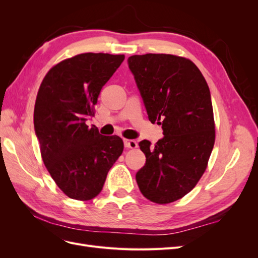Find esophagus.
I'll use <instances>...</instances> for the list:
<instances>
[{
  "label": "esophagus",
  "instance_id": "34e87169",
  "mask_svg": "<svg viewBox=\"0 0 258 258\" xmlns=\"http://www.w3.org/2000/svg\"><path fill=\"white\" fill-rule=\"evenodd\" d=\"M123 143H124V147L127 148H137L138 147V143L135 140H123Z\"/></svg>",
  "mask_w": 258,
  "mask_h": 258
}]
</instances>
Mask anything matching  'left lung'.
<instances>
[{
    "mask_svg": "<svg viewBox=\"0 0 258 258\" xmlns=\"http://www.w3.org/2000/svg\"><path fill=\"white\" fill-rule=\"evenodd\" d=\"M128 64L148 119L163 130L155 145L139 143L146 162L137 183L148 200L170 204L188 194L208 167L215 142L209 86L192 61L174 54H135Z\"/></svg>",
    "mask_w": 258,
    "mask_h": 258,
    "instance_id": "obj_1",
    "label": "left lung"
}]
</instances>
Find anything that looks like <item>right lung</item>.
Returning <instances> with one entry per match:
<instances>
[{
    "label": "right lung",
    "instance_id": "add662e5",
    "mask_svg": "<svg viewBox=\"0 0 258 258\" xmlns=\"http://www.w3.org/2000/svg\"><path fill=\"white\" fill-rule=\"evenodd\" d=\"M123 54L86 52L53 66L38 89L34 129L42 159L68 197L88 201L102 190L108 170L123 151L117 136H102L86 120Z\"/></svg>",
    "mask_w": 258,
    "mask_h": 258
}]
</instances>
